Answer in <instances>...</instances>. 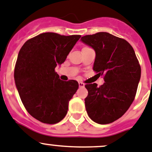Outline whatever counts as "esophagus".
Here are the masks:
<instances>
[{"label":"esophagus","instance_id":"34e87169","mask_svg":"<svg viewBox=\"0 0 152 152\" xmlns=\"http://www.w3.org/2000/svg\"><path fill=\"white\" fill-rule=\"evenodd\" d=\"M79 86L80 88H84L85 87V84L83 83H79Z\"/></svg>","mask_w":152,"mask_h":152}]
</instances>
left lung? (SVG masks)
<instances>
[{"label":"left lung","mask_w":152,"mask_h":152,"mask_svg":"<svg viewBox=\"0 0 152 152\" xmlns=\"http://www.w3.org/2000/svg\"><path fill=\"white\" fill-rule=\"evenodd\" d=\"M81 41L95 51L93 69L104 75L105 83L86 85L85 99L89 118L100 124L116 121L128 110L135 98L141 67L127 41L107 32L86 35Z\"/></svg>","instance_id":"left-lung-1"}]
</instances>
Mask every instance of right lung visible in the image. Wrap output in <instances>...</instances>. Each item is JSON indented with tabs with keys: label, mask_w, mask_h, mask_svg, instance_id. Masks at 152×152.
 I'll use <instances>...</instances> for the list:
<instances>
[{
	"label": "right lung",
	"mask_w": 152,
	"mask_h": 152,
	"mask_svg": "<svg viewBox=\"0 0 152 152\" xmlns=\"http://www.w3.org/2000/svg\"><path fill=\"white\" fill-rule=\"evenodd\" d=\"M80 35L42 33L28 39L18 52L14 79L24 106L45 124L59 122L76 92V80H61L55 69L65 61Z\"/></svg>",
	"instance_id": "add662e5"
}]
</instances>
